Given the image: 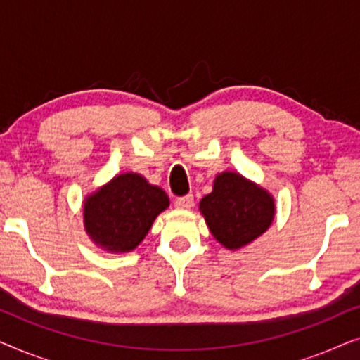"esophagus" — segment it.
<instances>
[{
  "mask_svg": "<svg viewBox=\"0 0 360 360\" xmlns=\"http://www.w3.org/2000/svg\"><path fill=\"white\" fill-rule=\"evenodd\" d=\"M195 200H193V195H185V196H179V198L175 200V206L180 210H190L191 206H193Z\"/></svg>",
  "mask_w": 360,
  "mask_h": 360,
  "instance_id": "1",
  "label": "esophagus"
}]
</instances>
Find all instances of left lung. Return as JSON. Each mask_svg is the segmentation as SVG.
<instances>
[{
    "mask_svg": "<svg viewBox=\"0 0 360 360\" xmlns=\"http://www.w3.org/2000/svg\"><path fill=\"white\" fill-rule=\"evenodd\" d=\"M211 234L224 248L239 249L265 233L274 219L267 191L233 172L216 176L213 191L200 201Z\"/></svg>",
    "mask_w": 360,
    "mask_h": 360,
    "instance_id": "8db88e82",
    "label": "left lung"
}]
</instances>
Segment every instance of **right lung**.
I'll return each mask as SVG.
<instances>
[{
  "label": "right lung",
  "mask_w": 360,
  "mask_h": 360,
  "mask_svg": "<svg viewBox=\"0 0 360 360\" xmlns=\"http://www.w3.org/2000/svg\"><path fill=\"white\" fill-rule=\"evenodd\" d=\"M167 206L169 196L164 190L137 174H122L86 200L85 229L103 249L129 252Z\"/></svg>",
  "instance_id": "right-lung-1"
}]
</instances>
